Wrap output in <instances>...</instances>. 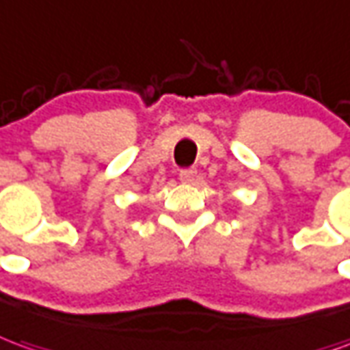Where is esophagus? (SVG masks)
Wrapping results in <instances>:
<instances>
[{
  "instance_id": "34e87169",
  "label": "esophagus",
  "mask_w": 350,
  "mask_h": 350,
  "mask_svg": "<svg viewBox=\"0 0 350 350\" xmlns=\"http://www.w3.org/2000/svg\"><path fill=\"white\" fill-rule=\"evenodd\" d=\"M195 176H197L195 168H183V170H180V180L183 183H191L195 180Z\"/></svg>"
}]
</instances>
